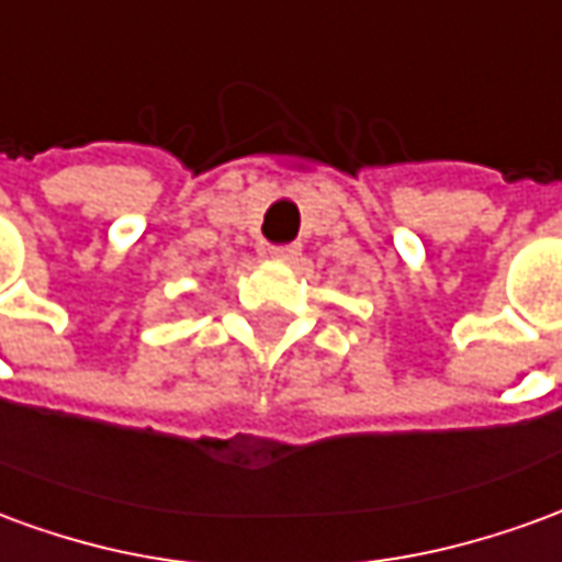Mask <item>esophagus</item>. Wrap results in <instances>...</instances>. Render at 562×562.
Listing matches in <instances>:
<instances>
[{"label":"esophagus","instance_id":"1","mask_svg":"<svg viewBox=\"0 0 562 562\" xmlns=\"http://www.w3.org/2000/svg\"><path fill=\"white\" fill-rule=\"evenodd\" d=\"M297 252H301V246L297 244H280L268 249V256L277 258V261H292V258H297Z\"/></svg>","mask_w":562,"mask_h":562}]
</instances>
